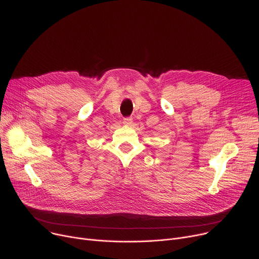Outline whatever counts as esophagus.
Segmentation results:
<instances>
[{
  "label": "esophagus",
  "mask_w": 259,
  "mask_h": 259,
  "mask_svg": "<svg viewBox=\"0 0 259 259\" xmlns=\"http://www.w3.org/2000/svg\"><path fill=\"white\" fill-rule=\"evenodd\" d=\"M122 122H123V125H125V126H132L133 125V119L131 117H127V118H123Z\"/></svg>",
  "instance_id": "34e87169"
}]
</instances>
